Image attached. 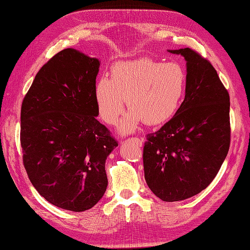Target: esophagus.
<instances>
[{
	"mask_svg": "<svg viewBox=\"0 0 250 250\" xmlns=\"http://www.w3.org/2000/svg\"><path fill=\"white\" fill-rule=\"evenodd\" d=\"M127 141H131V142H135V143H137L139 146H142V145L144 144L143 139H140V138H137V137H135V138H129Z\"/></svg>",
	"mask_w": 250,
	"mask_h": 250,
	"instance_id": "1",
	"label": "esophagus"
}]
</instances>
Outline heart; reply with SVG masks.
I'll list each match as a JSON object with an SVG mask.
<instances>
[{"label":"heart","mask_w":250,"mask_h":250,"mask_svg":"<svg viewBox=\"0 0 250 250\" xmlns=\"http://www.w3.org/2000/svg\"><path fill=\"white\" fill-rule=\"evenodd\" d=\"M187 71L180 62L141 58L116 62L110 69V80L96 82L94 98L99 116L108 125H119L122 134L135 132L141 123L157 125L175 116L184 99Z\"/></svg>","instance_id":"1"}]
</instances>
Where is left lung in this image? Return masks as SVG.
Instances as JSON below:
<instances>
[{
  "label": "left lung",
  "mask_w": 250,
  "mask_h": 250,
  "mask_svg": "<svg viewBox=\"0 0 250 250\" xmlns=\"http://www.w3.org/2000/svg\"><path fill=\"white\" fill-rule=\"evenodd\" d=\"M186 60L185 99L157 132L147 135L145 180L155 196L181 201L200 193L230 147V97L212 65L195 51L167 50Z\"/></svg>",
  "instance_id": "8db88e82"
}]
</instances>
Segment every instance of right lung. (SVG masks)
Segmentation results:
<instances>
[{"label":"right lung","instance_id":"1","mask_svg":"<svg viewBox=\"0 0 250 250\" xmlns=\"http://www.w3.org/2000/svg\"><path fill=\"white\" fill-rule=\"evenodd\" d=\"M100 61L72 48L42 66L21 107L23 165L41 196L75 212L92 208L107 188L106 159L117 141L97 121Z\"/></svg>","mask_w":250,"mask_h":250}]
</instances>
